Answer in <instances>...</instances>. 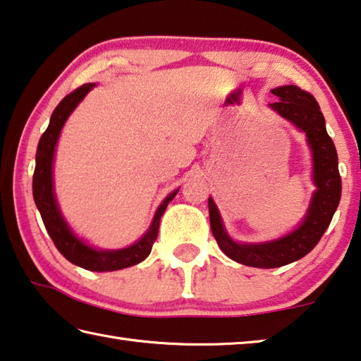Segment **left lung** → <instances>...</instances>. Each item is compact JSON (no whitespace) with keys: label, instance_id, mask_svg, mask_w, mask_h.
<instances>
[{"label":"left lung","instance_id":"8db88e82","mask_svg":"<svg viewBox=\"0 0 361 361\" xmlns=\"http://www.w3.org/2000/svg\"><path fill=\"white\" fill-rule=\"evenodd\" d=\"M279 97L271 108L291 121L307 135L314 154V181L317 191L310 202L307 216L291 234L266 243H237L226 234L215 202L209 199L210 226L219 248L240 264L272 269L301 259L319 243L331 223L341 200V175L338 152L325 127V118L312 94L298 85H282L272 90Z\"/></svg>","mask_w":361,"mask_h":361}]
</instances>
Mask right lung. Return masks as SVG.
I'll return each mask as SVG.
<instances>
[{"label": "right lung", "instance_id": "add662e5", "mask_svg": "<svg viewBox=\"0 0 361 361\" xmlns=\"http://www.w3.org/2000/svg\"><path fill=\"white\" fill-rule=\"evenodd\" d=\"M92 87L94 84L90 82L82 84L81 87L75 89L71 94L66 95L59 103L57 108L54 109L51 122H49L46 132L39 138L38 152H36V167L33 173V199L41 213L47 234L51 235L54 245L57 247L59 252L66 259L79 267L87 269V271L108 272L130 267L148 258L151 248L157 239L159 221H161L162 213L166 212L167 204L175 197L178 189L164 200V204L156 212L148 232L137 243H133L132 247L122 250H94L85 245L82 240H79L78 237H75V234L70 231L68 224L65 223V219L60 215L56 197H54L52 161L60 130H62L66 118H68L78 103L84 99L85 94Z\"/></svg>", "mask_w": 361, "mask_h": 361}]
</instances>
